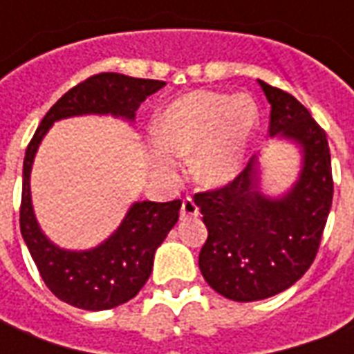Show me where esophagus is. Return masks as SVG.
Wrapping results in <instances>:
<instances>
[{"instance_id":"esophagus-1","label":"esophagus","mask_w":354,"mask_h":354,"mask_svg":"<svg viewBox=\"0 0 354 354\" xmlns=\"http://www.w3.org/2000/svg\"><path fill=\"white\" fill-rule=\"evenodd\" d=\"M180 216L182 218H197L199 216V207H197V203L192 199V197H187L182 203V210H180Z\"/></svg>"}]
</instances>
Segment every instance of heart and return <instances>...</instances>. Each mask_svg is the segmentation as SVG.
<instances>
[{"label":"heart","instance_id":"b5f03b06","mask_svg":"<svg viewBox=\"0 0 354 354\" xmlns=\"http://www.w3.org/2000/svg\"><path fill=\"white\" fill-rule=\"evenodd\" d=\"M258 119V106L246 94L187 93L157 117L147 162L159 178L174 180L182 157L193 153V178L205 187H223L245 170Z\"/></svg>","mask_w":354,"mask_h":354}]
</instances>
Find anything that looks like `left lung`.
Returning a JSON list of instances; mask_svg holds the SVG:
<instances>
[{
	"label": "left lung",
	"instance_id": "left-lung-1",
	"mask_svg": "<svg viewBox=\"0 0 354 354\" xmlns=\"http://www.w3.org/2000/svg\"><path fill=\"white\" fill-rule=\"evenodd\" d=\"M258 83L271 104L269 136L299 153L294 184L267 193L263 165L254 155L230 185L193 197L208 230L201 273L210 288L233 301L277 296L304 277L319 250L334 195L324 131L292 94Z\"/></svg>",
	"mask_w": 354,
	"mask_h": 354
}]
</instances>
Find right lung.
Instances as JSON below:
<instances>
[{
  "mask_svg": "<svg viewBox=\"0 0 354 354\" xmlns=\"http://www.w3.org/2000/svg\"><path fill=\"white\" fill-rule=\"evenodd\" d=\"M165 81L138 80L123 73H98L80 83L43 117L24 157L20 233L47 288L66 304L85 311H104L136 296L153 269L155 250L176 225L182 201H134L117 230L100 245L68 250L55 245L35 218L30 176L39 144L57 121L81 115H111L134 123L136 109Z\"/></svg>",
  "mask_w": 354,
  "mask_h": 354,
  "instance_id": "1",
  "label": "right lung"
}]
</instances>
